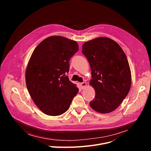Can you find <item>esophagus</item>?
<instances>
[{"label":"esophagus","instance_id":"esophagus-1","mask_svg":"<svg viewBox=\"0 0 151 151\" xmlns=\"http://www.w3.org/2000/svg\"><path fill=\"white\" fill-rule=\"evenodd\" d=\"M80 85H81V88H82V89H83V88L86 87V86H87V83H86L85 82H82V83H80Z\"/></svg>","mask_w":151,"mask_h":151}]
</instances>
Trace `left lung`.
<instances>
[{
    "mask_svg": "<svg viewBox=\"0 0 151 151\" xmlns=\"http://www.w3.org/2000/svg\"><path fill=\"white\" fill-rule=\"evenodd\" d=\"M82 54L87 57L91 70L90 84L96 91L91 108L108 114L119 106L132 85L128 61L121 47L114 40L100 37L85 42Z\"/></svg>",
    "mask_w": 151,
    "mask_h": 151,
    "instance_id": "left-lung-1",
    "label": "left lung"
}]
</instances>
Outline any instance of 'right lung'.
Segmentation results:
<instances>
[{"mask_svg":"<svg viewBox=\"0 0 151 151\" xmlns=\"http://www.w3.org/2000/svg\"><path fill=\"white\" fill-rule=\"evenodd\" d=\"M78 50L76 41L52 36L42 40L30 57L26 71L27 88L35 104L48 115L66 112L79 91L66 76L69 60Z\"/></svg>","mask_w":151,"mask_h":151,"instance_id":"1","label":"right lung"}]
</instances>
